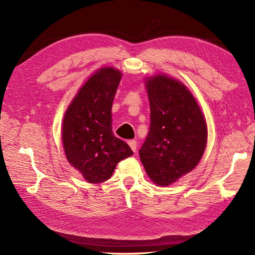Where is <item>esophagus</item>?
<instances>
[{"label":"esophagus","instance_id":"esophagus-1","mask_svg":"<svg viewBox=\"0 0 255 255\" xmlns=\"http://www.w3.org/2000/svg\"><path fill=\"white\" fill-rule=\"evenodd\" d=\"M128 144H129V146L131 147V149L135 152V150H136V141L135 140H129Z\"/></svg>","mask_w":255,"mask_h":255}]
</instances>
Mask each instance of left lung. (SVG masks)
Instances as JSON below:
<instances>
[{
	"label": "left lung",
	"mask_w": 255,
	"mask_h": 255,
	"mask_svg": "<svg viewBox=\"0 0 255 255\" xmlns=\"http://www.w3.org/2000/svg\"><path fill=\"white\" fill-rule=\"evenodd\" d=\"M150 128L140 159L152 183L165 187L199 164L207 144V124L191 91L160 72L144 79Z\"/></svg>",
	"instance_id": "left-lung-1"
}]
</instances>
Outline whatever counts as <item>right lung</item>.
Returning <instances> with one entry per match:
<instances>
[{"label": "right lung", "instance_id": "add662e5", "mask_svg": "<svg viewBox=\"0 0 255 255\" xmlns=\"http://www.w3.org/2000/svg\"><path fill=\"white\" fill-rule=\"evenodd\" d=\"M122 71L100 67L87 78L64 113L62 143L67 161L91 184L111 177L133 152L112 131V105Z\"/></svg>", "mask_w": 255, "mask_h": 255}]
</instances>
